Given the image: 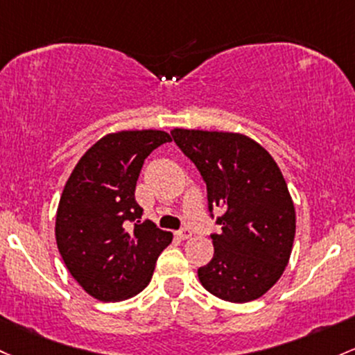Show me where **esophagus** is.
<instances>
[{
  "label": "esophagus",
  "mask_w": 355,
  "mask_h": 355,
  "mask_svg": "<svg viewBox=\"0 0 355 355\" xmlns=\"http://www.w3.org/2000/svg\"><path fill=\"white\" fill-rule=\"evenodd\" d=\"M175 236H177L180 241H185V239H189L190 236H192V231H190V229L184 227V229H180V231L175 232Z\"/></svg>",
  "instance_id": "obj_1"
}]
</instances>
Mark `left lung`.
I'll use <instances>...</instances> for the list:
<instances>
[{
	"label": "left lung",
	"mask_w": 355,
	"mask_h": 355,
	"mask_svg": "<svg viewBox=\"0 0 355 355\" xmlns=\"http://www.w3.org/2000/svg\"><path fill=\"white\" fill-rule=\"evenodd\" d=\"M171 136L204 178L210 217L224 210L216 217L220 232L210 234L214 258L197 271L202 286L232 303L263 297L285 271L297 227L278 165L239 133L177 128Z\"/></svg>",
	"instance_id": "8db88e82"
}]
</instances>
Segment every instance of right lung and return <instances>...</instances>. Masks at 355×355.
<instances>
[{
  "label": "right lung",
  "instance_id": "1",
  "mask_svg": "<svg viewBox=\"0 0 355 355\" xmlns=\"http://www.w3.org/2000/svg\"><path fill=\"white\" fill-rule=\"evenodd\" d=\"M168 141L170 135L157 130L104 136L65 184L55 220L58 252L73 279L101 302L145 290L159 252L171 243V232L139 220L143 209L135 198L148 155Z\"/></svg>",
  "mask_w": 355,
  "mask_h": 355
}]
</instances>
